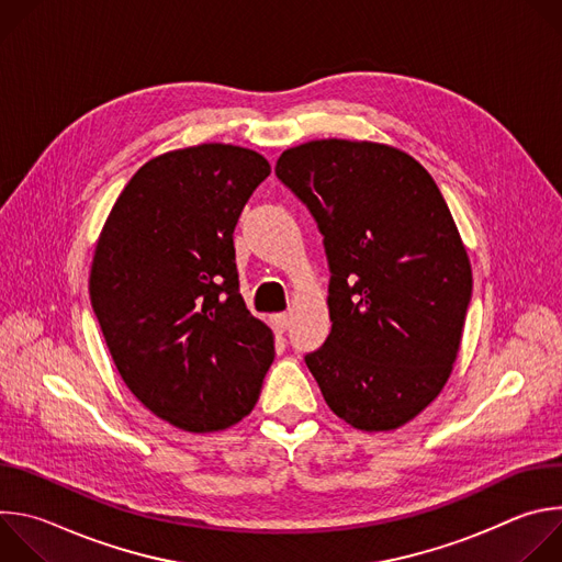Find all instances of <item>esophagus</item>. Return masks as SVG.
I'll return each instance as SVG.
<instances>
[{
    "label": "esophagus",
    "mask_w": 562,
    "mask_h": 562,
    "mask_svg": "<svg viewBox=\"0 0 562 562\" xmlns=\"http://www.w3.org/2000/svg\"><path fill=\"white\" fill-rule=\"evenodd\" d=\"M273 327H276V331L284 334V331L291 327V315H289V313H278V315H273Z\"/></svg>",
    "instance_id": "obj_1"
}]
</instances>
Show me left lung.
<instances>
[{
    "label": "left lung",
    "instance_id": "8db88e82",
    "mask_svg": "<svg viewBox=\"0 0 562 562\" xmlns=\"http://www.w3.org/2000/svg\"><path fill=\"white\" fill-rule=\"evenodd\" d=\"M276 176L315 217L331 271V334L308 371L351 427L407 425L451 375L473 284L440 189L405 150L336 137L286 148Z\"/></svg>",
    "mask_w": 562,
    "mask_h": 562
}]
</instances>
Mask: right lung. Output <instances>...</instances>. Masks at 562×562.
Listing matches in <instances>:
<instances>
[{"label":"right lung","mask_w":562,"mask_h":562,"mask_svg":"<svg viewBox=\"0 0 562 562\" xmlns=\"http://www.w3.org/2000/svg\"><path fill=\"white\" fill-rule=\"evenodd\" d=\"M271 173L243 146L157 155L131 178L100 233L89 293L113 362L139 403L191 434L256 407L273 334L239 295L233 231Z\"/></svg>","instance_id":"1"}]
</instances>
